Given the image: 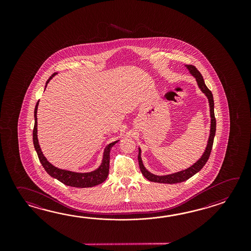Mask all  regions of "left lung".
I'll use <instances>...</instances> for the list:
<instances>
[{"instance_id":"left-lung-1","label":"left lung","mask_w":251,"mask_h":251,"mask_svg":"<svg viewBox=\"0 0 251 251\" xmlns=\"http://www.w3.org/2000/svg\"><path fill=\"white\" fill-rule=\"evenodd\" d=\"M185 67L189 71L190 75H192L193 77H195L199 89L201 90V91L203 92L205 97L207 98V100H208L209 107H210V118H211V126H210V133H209L207 144H206V147H205V150H204L202 156L190 167H188V168L185 169V170L175 172V173L167 174V175H160H160H155L153 173L150 172L144 167L142 157H141L142 150L139 147V167H140L141 172L144 175V177L147 178L150 181L164 183V184H176V183L186 181L188 178H190L191 176H194L195 174H197L198 171L202 170V168L206 163V161L208 160L209 156H210L211 151H212L213 139H214L215 131H216V120H215V118H214V103H213V94H212L211 91L205 85L203 76H202V75L200 74V72L195 66L187 65L186 64Z\"/></svg>"}]
</instances>
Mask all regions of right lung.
I'll list each match as a JSON object with an SVG mask.
<instances>
[{"label":"right lung","mask_w":251,"mask_h":251,"mask_svg":"<svg viewBox=\"0 0 251 251\" xmlns=\"http://www.w3.org/2000/svg\"><path fill=\"white\" fill-rule=\"evenodd\" d=\"M56 75H57V73L53 74L48 79L46 83V88L48 86V82L51 80L53 76H55ZM38 104H39V100L37 102V105L35 107V111H34L35 126L33 129V144H34V147L38 153V159L48 174L53 178H56L59 181L64 183V185H66V186L80 187V188L94 187V186L100 185L105 181L107 179L108 171H109L110 150L115 144L119 142V140L107 144V146L105 147L104 151H103V156H102L101 163H100V165L99 166V168H97L96 170H94V171H90V172H75V171L59 169L57 167L53 166L52 163H50L48 159L44 156L39 143H38V118H37Z\"/></svg>","instance_id":"add662e5"}]
</instances>
